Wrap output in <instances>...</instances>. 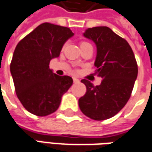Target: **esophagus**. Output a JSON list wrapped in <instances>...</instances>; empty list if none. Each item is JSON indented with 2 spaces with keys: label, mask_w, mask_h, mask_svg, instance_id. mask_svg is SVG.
<instances>
[{
  "label": "esophagus",
  "mask_w": 152,
  "mask_h": 152,
  "mask_svg": "<svg viewBox=\"0 0 152 152\" xmlns=\"http://www.w3.org/2000/svg\"><path fill=\"white\" fill-rule=\"evenodd\" d=\"M73 81H74L75 83H76V82H79V79H77V78H76V77H73Z\"/></svg>",
  "instance_id": "esophagus-1"
}]
</instances>
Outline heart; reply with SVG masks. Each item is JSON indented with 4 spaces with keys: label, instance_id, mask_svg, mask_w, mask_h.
<instances>
[{
    "label": "heart",
    "instance_id": "1",
    "mask_svg": "<svg viewBox=\"0 0 152 152\" xmlns=\"http://www.w3.org/2000/svg\"><path fill=\"white\" fill-rule=\"evenodd\" d=\"M88 46H91V45H90L89 43H87V42L81 41V43H80V48H81V50H82L83 49H85L86 47H88Z\"/></svg>",
    "mask_w": 152,
    "mask_h": 152
}]
</instances>
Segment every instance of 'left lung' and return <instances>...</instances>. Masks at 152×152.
<instances>
[{
  "instance_id": "8db88e82",
  "label": "left lung",
  "mask_w": 152,
  "mask_h": 152,
  "mask_svg": "<svg viewBox=\"0 0 152 152\" xmlns=\"http://www.w3.org/2000/svg\"><path fill=\"white\" fill-rule=\"evenodd\" d=\"M84 37L97 46L94 65L102 77L99 86L81 80L86 92L79 99V107L86 116L105 120L116 115L127 103L137 78L138 66L133 50L126 40L107 27L87 28Z\"/></svg>"
}]
</instances>
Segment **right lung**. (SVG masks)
Listing matches in <instances>:
<instances>
[{
  "label": "right lung",
  "instance_id": "add662e5",
  "mask_svg": "<svg viewBox=\"0 0 152 152\" xmlns=\"http://www.w3.org/2000/svg\"><path fill=\"white\" fill-rule=\"evenodd\" d=\"M73 35L69 28L45 23L17 45L10 71L16 94L29 113L42 117L55 112L72 85L71 76L53 73L50 62L59 57L64 44Z\"/></svg>",
  "mask_w": 152,
  "mask_h": 152
}]
</instances>
